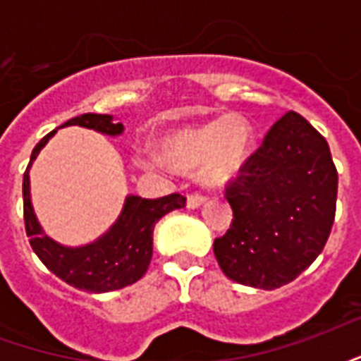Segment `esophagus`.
Segmentation results:
<instances>
[{"label":"esophagus","mask_w":361,"mask_h":361,"mask_svg":"<svg viewBox=\"0 0 361 361\" xmlns=\"http://www.w3.org/2000/svg\"><path fill=\"white\" fill-rule=\"evenodd\" d=\"M204 201H207V195H203V193H191V195H188L189 209H197V207H201Z\"/></svg>","instance_id":"esophagus-1"}]
</instances>
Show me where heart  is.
Listing matches in <instances>:
<instances>
[{"label": "heart", "mask_w": 361, "mask_h": 361, "mask_svg": "<svg viewBox=\"0 0 361 361\" xmlns=\"http://www.w3.org/2000/svg\"><path fill=\"white\" fill-rule=\"evenodd\" d=\"M251 147L253 131L240 116L183 127L162 139V152L173 168L191 170L199 166L201 178L209 183H222L234 178L247 162ZM137 162L145 168L162 166V160L154 152H141Z\"/></svg>", "instance_id": "obj_1"}]
</instances>
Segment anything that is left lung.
I'll return each instance as SVG.
<instances>
[{
    "label": "left lung",
    "mask_w": 361,
    "mask_h": 361,
    "mask_svg": "<svg viewBox=\"0 0 361 361\" xmlns=\"http://www.w3.org/2000/svg\"><path fill=\"white\" fill-rule=\"evenodd\" d=\"M336 191L338 173L325 137L286 111L224 185L234 219L212 245L222 272L263 290L298 279L329 240Z\"/></svg>",
    "instance_id": "1"
}]
</instances>
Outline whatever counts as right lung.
<instances>
[{
	"instance_id": "add662e5",
	"label": "right lung",
	"mask_w": 361,
	"mask_h": 361,
	"mask_svg": "<svg viewBox=\"0 0 361 361\" xmlns=\"http://www.w3.org/2000/svg\"><path fill=\"white\" fill-rule=\"evenodd\" d=\"M66 126L89 127L106 135H119L123 131L121 123H114L111 116L102 114H85L81 118L69 119L61 127ZM54 133L56 131L48 133L36 145L30 154L27 172L23 176V211L30 247L58 279L77 290L104 294L133 284L149 269L154 224L170 211L185 207V197L180 193L158 199L127 197L121 216L100 240L85 247H63L42 234V228L30 204L28 183V168Z\"/></svg>"
}]
</instances>
